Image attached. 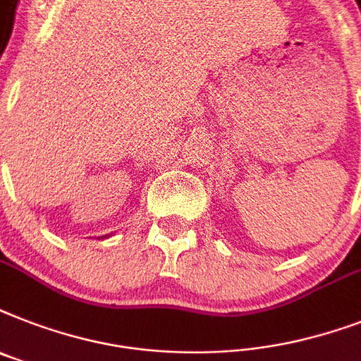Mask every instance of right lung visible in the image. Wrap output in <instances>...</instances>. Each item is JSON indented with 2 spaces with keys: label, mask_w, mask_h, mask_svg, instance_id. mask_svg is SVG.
<instances>
[{
  "label": "right lung",
  "mask_w": 361,
  "mask_h": 361,
  "mask_svg": "<svg viewBox=\"0 0 361 361\" xmlns=\"http://www.w3.org/2000/svg\"><path fill=\"white\" fill-rule=\"evenodd\" d=\"M105 237H107V235H105Z\"/></svg>",
  "instance_id": "add662e5"
}]
</instances>
